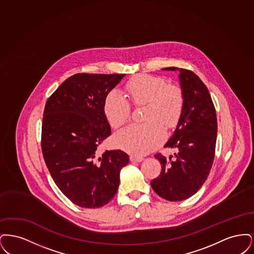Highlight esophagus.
Listing matches in <instances>:
<instances>
[{"instance_id": "obj_1", "label": "esophagus", "mask_w": 254, "mask_h": 254, "mask_svg": "<svg viewBox=\"0 0 254 254\" xmlns=\"http://www.w3.org/2000/svg\"><path fill=\"white\" fill-rule=\"evenodd\" d=\"M129 159H130L131 162H138V163H139V162H142V161L144 160V158L140 157V156H135V155H131Z\"/></svg>"}]
</instances>
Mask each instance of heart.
Here are the masks:
<instances>
[{
	"label": "heart",
	"mask_w": 254,
	"mask_h": 254,
	"mask_svg": "<svg viewBox=\"0 0 254 254\" xmlns=\"http://www.w3.org/2000/svg\"><path fill=\"white\" fill-rule=\"evenodd\" d=\"M125 91L135 107L145 105L142 125H130L114 135V144L133 155H144L160 145L167 128H173L181 118L185 96L181 87L169 85L161 76L138 74L125 85ZM105 117L113 128H118L130 117L128 102L117 90H111L104 100Z\"/></svg>",
	"instance_id": "obj_1"
}]
</instances>
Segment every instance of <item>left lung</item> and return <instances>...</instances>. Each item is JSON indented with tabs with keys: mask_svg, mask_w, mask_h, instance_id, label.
<instances>
[{
	"mask_svg": "<svg viewBox=\"0 0 254 254\" xmlns=\"http://www.w3.org/2000/svg\"><path fill=\"white\" fill-rule=\"evenodd\" d=\"M185 106L176 129L165 147L177 148L175 157L155 158L162 170L150 185L156 193L171 202L186 200L204 185L213 164L217 138L216 111L207 87L195 73L178 67Z\"/></svg>",
	"mask_w": 254,
	"mask_h": 254,
	"instance_id": "8db88e82",
	"label": "left lung"
}]
</instances>
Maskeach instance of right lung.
Instances as JSON below:
<instances>
[{
	"label": "right lung",
	"mask_w": 254,
	"mask_h": 254,
	"mask_svg": "<svg viewBox=\"0 0 254 254\" xmlns=\"http://www.w3.org/2000/svg\"><path fill=\"white\" fill-rule=\"evenodd\" d=\"M125 74L78 73L66 79L47 101L42 125V151L52 179L73 204L107 205L120 184L129 158L122 150L98 147L110 126L103 105Z\"/></svg>",
	"instance_id": "right-lung-1"
}]
</instances>
